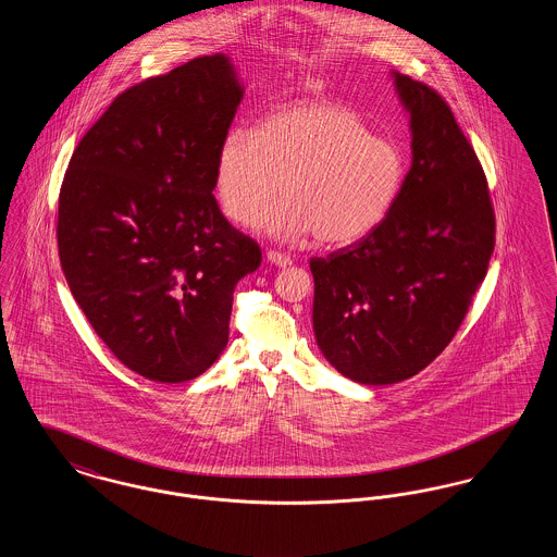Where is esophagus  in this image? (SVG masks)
Wrapping results in <instances>:
<instances>
[{
    "mask_svg": "<svg viewBox=\"0 0 557 557\" xmlns=\"http://www.w3.org/2000/svg\"><path fill=\"white\" fill-rule=\"evenodd\" d=\"M267 261L271 263V265L277 267H290L292 259L288 255H284V252H280V250H267Z\"/></svg>",
    "mask_w": 557,
    "mask_h": 557,
    "instance_id": "obj_1",
    "label": "esophagus"
}]
</instances>
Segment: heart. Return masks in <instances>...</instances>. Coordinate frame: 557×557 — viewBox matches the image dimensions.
Here are the masks:
<instances>
[{"instance_id":"b5f03b06","label":"heart","mask_w":557,"mask_h":557,"mask_svg":"<svg viewBox=\"0 0 557 557\" xmlns=\"http://www.w3.org/2000/svg\"><path fill=\"white\" fill-rule=\"evenodd\" d=\"M403 177L397 148L370 135L350 108L305 100L269 112L257 132L225 135L214 189L223 214L280 242L315 234L343 246L368 236L386 216Z\"/></svg>"}]
</instances>
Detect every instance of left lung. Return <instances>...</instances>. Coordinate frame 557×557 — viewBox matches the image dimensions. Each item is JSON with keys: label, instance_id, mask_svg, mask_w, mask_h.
Here are the masks:
<instances>
[{"label": "left lung", "instance_id": "8db88e82", "mask_svg": "<svg viewBox=\"0 0 557 557\" xmlns=\"http://www.w3.org/2000/svg\"><path fill=\"white\" fill-rule=\"evenodd\" d=\"M413 160L368 236L311 259L313 330L346 377L382 386L430 366L453 341L495 248L486 175L445 98L395 73Z\"/></svg>", "mask_w": 557, "mask_h": 557}]
</instances>
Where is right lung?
<instances>
[{
    "label": "right lung",
    "mask_w": 557,
    "mask_h": 557,
    "mask_svg": "<svg viewBox=\"0 0 557 557\" xmlns=\"http://www.w3.org/2000/svg\"><path fill=\"white\" fill-rule=\"evenodd\" d=\"M242 96L223 53L133 85L83 135L60 187L69 288L112 355L154 382L211 368L234 288L261 265L212 196Z\"/></svg>",
    "instance_id": "add662e5"
}]
</instances>
